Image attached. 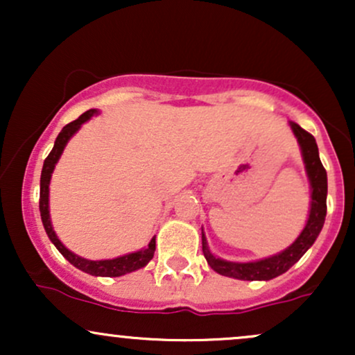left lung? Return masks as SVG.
Returning a JSON list of instances; mask_svg holds the SVG:
<instances>
[{
  "label": "left lung",
  "instance_id": "1",
  "mask_svg": "<svg viewBox=\"0 0 355 355\" xmlns=\"http://www.w3.org/2000/svg\"><path fill=\"white\" fill-rule=\"evenodd\" d=\"M291 126L294 130L297 140H299L300 148H302L305 168H307L309 180H311L312 187V203L307 225H305L302 234L299 235V239L291 247L285 248L282 254L250 263L225 262V260L214 257L210 254L205 237L202 234L203 255H205L209 266L215 272H218L220 275L234 277V279L240 280H270L277 275H282L309 250V247H312L317 235L320 234L322 227H324L325 214H327V172H325L319 158V148H317L315 138L294 121H291Z\"/></svg>",
  "mask_w": 355,
  "mask_h": 355
}]
</instances>
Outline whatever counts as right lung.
Wrapping results in <instances>:
<instances>
[{
  "instance_id": "1",
  "label": "right lung",
  "mask_w": 355,
  "mask_h": 355,
  "mask_svg": "<svg viewBox=\"0 0 355 355\" xmlns=\"http://www.w3.org/2000/svg\"><path fill=\"white\" fill-rule=\"evenodd\" d=\"M96 113H98L96 110H88V112H85L83 115H80L78 118H76L75 121L64 125L63 130L60 132V135L56 137L55 146H53L50 155L44 158L43 170H42V180H40V214H42L43 225H44V230H46L48 237H50L51 242L55 243V247L60 250V254L63 255L64 259L68 260V262L73 263V266H75L76 268H80V270L87 272V274H89V275L120 277V275L130 274V272L138 270V268L145 267L146 263H148L150 260L153 259L155 237L150 240L148 247H146L145 250L135 252V254L118 257V259H113V260H87V259H81V257L71 254V252L68 250V248L60 242L58 237H56V234L53 232V227H51V222H50V210H48V191H50L48 185H50V178H51L53 168H55V164L58 162L60 155H61V152H63L67 141L70 140V138L75 135L76 132H78V128L85 123V121L89 120V118H92L93 115H96Z\"/></svg>"
}]
</instances>
